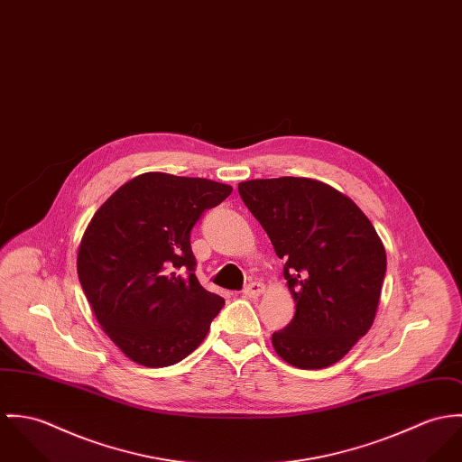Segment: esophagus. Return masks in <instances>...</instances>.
Listing matches in <instances>:
<instances>
[{
    "mask_svg": "<svg viewBox=\"0 0 462 462\" xmlns=\"http://www.w3.org/2000/svg\"><path fill=\"white\" fill-rule=\"evenodd\" d=\"M262 292H263V283H260V282H250V283L243 289V294H245L246 298H258Z\"/></svg>",
    "mask_w": 462,
    "mask_h": 462,
    "instance_id": "1",
    "label": "esophagus"
}]
</instances>
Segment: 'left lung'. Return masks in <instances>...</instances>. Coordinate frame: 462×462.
Returning <instances> with one entry per match:
<instances>
[{"instance_id":"obj_1","label":"left lung","mask_w":462,"mask_h":462,"mask_svg":"<svg viewBox=\"0 0 462 462\" xmlns=\"http://www.w3.org/2000/svg\"><path fill=\"white\" fill-rule=\"evenodd\" d=\"M245 206L285 260L296 301L291 324L271 340L298 368L344 358L370 329L386 274V252L370 219L335 188L305 177L239 184Z\"/></svg>"}]
</instances>
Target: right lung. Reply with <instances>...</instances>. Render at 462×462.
Returning <instances> with one entry per match:
<instances>
[{"label": "right lung", "mask_w": 462, "mask_h": 462, "mask_svg": "<svg viewBox=\"0 0 462 462\" xmlns=\"http://www.w3.org/2000/svg\"><path fill=\"white\" fill-rule=\"evenodd\" d=\"M232 188L207 179L143 173L94 214L78 252L83 292L127 358L168 366L206 338L225 300L197 274L191 230Z\"/></svg>", "instance_id": "obj_1"}]
</instances>
